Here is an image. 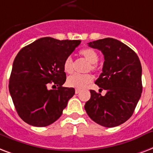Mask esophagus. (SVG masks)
<instances>
[{
	"mask_svg": "<svg viewBox=\"0 0 153 153\" xmlns=\"http://www.w3.org/2000/svg\"><path fill=\"white\" fill-rule=\"evenodd\" d=\"M80 89H79V88H76V89H75L76 94H78V93H80Z\"/></svg>",
	"mask_w": 153,
	"mask_h": 153,
	"instance_id": "obj_1",
	"label": "esophagus"
}]
</instances>
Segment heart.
<instances>
[{
    "label": "heart",
    "mask_w": 153,
    "mask_h": 153,
    "mask_svg": "<svg viewBox=\"0 0 153 153\" xmlns=\"http://www.w3.org/2000/svg\"><path fill=\"white\" fill-rule=\"evenodd\" d=\"M80 56H82L85 60L88 62L86 71H97L98 69L97 60L99 55L93 48H85L80 52ZM63 69L65 73H72L73 71V61L71 57L66 58L63 63ZM93 80V76L90 74H73L67 78L66 83L69 87L76 88H83Z\"/></svg>",
    "instance_id": "heart-1"
}]
</instances>
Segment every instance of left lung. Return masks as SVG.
Listing matches in <instances>:
<instances>
[{"label": "left lung", "instance_id": "left-lung-1", "mask_svg": "<svg viewBox=\"0 0 153 153\" xmlns=\"http://www.w3.org/2000/svg\"><path fill=\"white\" fill-rule=\"evenodd\" d=\"M88 45L104 55L102 73L95 84L107 93L101 96L90 90L91 97L85 103V109L98 125L116 127L132 117L140 98L141 64L132 48L116 39L108 37Z\"/></svg>", "mask_w": 153, "mask_h": 153}]
</instances>
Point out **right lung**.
Masks as SVG:
<instances>
[{"instance_id": "add662e5", "label": "right lung", "mask_w": 153, "mask_h": 153, "mask_svg": "<svg viewBox=\"0 0 153 153\" xmlns=\"http://www.w3.org/2000/svg\"><path fill=\"white\" fill-rule=\"evenodd\" d=\"M80 44L43 37L21 48L14 59L9 89L19 117L27 124L45 127L61 116L73 88L62 87L66 80L63 63ZM48 83L58 88L48 90Z\"/></svg>"}]
</instances>
